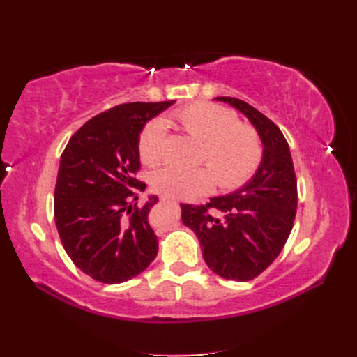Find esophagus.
Listing matches in <instances>:
<instances>
[{
  "label": "esophagus",
  "instance_id": "obj_1",
  "mask_svg": "<svg viewBox=\"0 0 357 357\" xmlns=\"http://www.w3.org/2000/svg\"><path fill=\"white\" fill-rule=\"evenodd\" d=\"M162 201H167V202H174V199H170V198H162Z\"/></svg>",
  "mask_w": 357,
  "mask_h": 357
}]
</instances>
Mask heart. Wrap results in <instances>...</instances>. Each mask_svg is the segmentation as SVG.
Returning <instances> with one entry per match:
<instances>
[{"label": "heart", "instance_id": "b5f03b06", "mask_svg": "<svg viewBox=\"0 0 357 357\" xmlns=\"http://www.w3.org/2000/svg\"><path fill=\"white\" fill-rule=\"evenodd\" d=\"M179 127L202 141L199 161L208 165L196 169L169 165L155 172L151 185L173 199H195L213 190L216 183L224 190H236L252 179L262 159V141L256 128L231 109L213 102H193L173 113ZM167 127L162 119L144 126L138 139L139 158L155 165L165 158Z\"/></svg>", "mask_w": 357, "mask_h": 357}]
</instances>
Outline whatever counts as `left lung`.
<instances>
[{
    "label": "left lung",
    "instance_id": "8db88e82",
    "mask_svg": "<svg viewBox=\"0 0 357 357\" xmlns=\"http://www.w3.org/2000/svg\"><path fill=\"white\" fill-rule=\"evenodd\" d=\"M250 119L264 144L255 176L206 206L181 204L184 225L199 239L204 261L224 279L252 280L282 252L298 207V183L288 142L279 127L245 101L218 96Z\"/></svg>",
    "mask_w": 357,
    "mask_h": 357
}]
</instances>
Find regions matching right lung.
Masks as SVG:
<instances>
[{
    "instance_id": "add662e5",
    "label": "right lung",
    "mask_w": 357,
    "mask_h": 357,
    "mask_svg": "<svg viewBox=\"0 0 357 357\" xmlns=\"http://www.w3.org/2000/svg\"><path fill=\"white\" fill-rule=\"evenodd\" d=\"M174 101L128 102L89 119L67 142L55 185V222L66 253L102 284L138 276L158 255L149 211L138 206L146 184L138 173L139 133L149 119Z\"/></svg>"
}]
</instances>
